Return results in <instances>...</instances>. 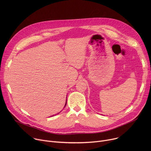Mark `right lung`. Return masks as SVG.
I'll use <instances>...</instances> for the list:
<instances>
[{
    "instance_id": "1",
    "label": "right lung",
    "mask_w": 151,
    "mask_h": 151,
    "mask_svg": "<svg viewBox=\"0 0 151 151\" xmlns=\"http://www.w3.org/2000/svg\"><path fill=\"white\" fill-rule=\"evenodd\" d=\"M66 103H67V99H66V103H65V106H64V107H65V106H66ZM59 113H60V112H59ZM59 113H58V114H59ZM52 116H54V115H52Z\"/></svg>"
}]
</instances>
